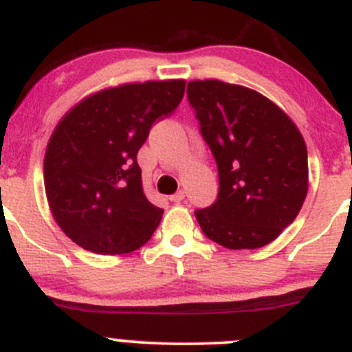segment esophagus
I'll return each instance as SVG.
<instances>
[{"label":"esophagus","mask_w":352,"mask_h":352,"mask_svg":"<svg viewBox=\"0 0 352 352\" xmlns=\"http://www.w3.org/2000/svg\"><path fill=\"white\" fill-rule=\"evenodd\" d=\"M184 197H186V192H184V190H179V192H175L173 196H170V201L180 202V201H184Z\"/></svg>","instance_id":"obj_1"}]
</instances>
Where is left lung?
Masks as SVG:
<instances>
[{"label": "left lung", "mask_w": 352, "mask_h": 352, "mask_svg": "<svg viewBox=\"0 0 352 352\" xmlns=\"http://www.w3.org/2000/svg\"><path fill=\"white\" fill-rule=\"evenodd\" d=\"M201 133L218 163L219 194L197 209L204 235L230 250L261 248L294 221L308 192L307 144L274 102L242 85H187Z\"/></svg>", "instance_id": "obj_1"}]
</instances>
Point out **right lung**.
Returning <instances> with one entry per match:
<instances>
[{"instance_id": "1", "label": "right lung", "mask_w": 352, "mask_h": 352, "mask_svg": "<svg viewBox=\"0 0 352 352\" xmlns=\"http://www.w3.org/2000/svg\"><path fill=\"white\" fill-rule=\"evenodd\" d=\"M184 90L186 80L117 85L61 117L45 150L44 186L67 239L102 255L129 254L151 239L163 209L144 196L136 155Z\"/></svg>"}]
</instances>
